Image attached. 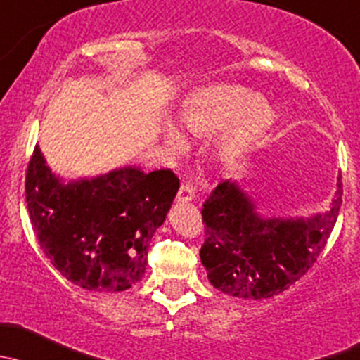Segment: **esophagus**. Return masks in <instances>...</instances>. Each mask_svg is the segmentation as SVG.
Returning <instances> with one entry per match:
<instances>
[{
    "label": "esophagus",
    "instance_id": "esophagus-1",
    "mask_svg": "<svg viewBox=\"0 0 360 360\" xmlns=\"http://www.w3.org/2000/svg\"><path fill=\"white\" fill-rule=\"evenodd\" d=\"M195 195V188L191 184H181L179 188V194H176V202H188L192 201Z\"/></svg>",
    "mask_w": 360,
    "mask_h": 360
}]
</instances>
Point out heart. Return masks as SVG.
Returning a JSON list of instances; mask_svg holds the SVG:
<instances>
[{"label": "heart", "instance_id": "1", "mask_svg": "<svg viewBox=\"0 0 360 360\" xmlns=\"http://www.w3.org/2000/svg\"><path fill=\"white\" fill-rule=\"evenodd\" d=\"M276 120V110L262 102L257 91L240 84H211L184 100L179 117L181 131L172 124L165 126L162 143L172 154H180L185 150L181 132L198 139L221 133L214 143V158L232 165L265 142Z\"/></svg>", "mask_w": 360, "mask_h": 360}]
</instances>
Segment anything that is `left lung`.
Wrapping results in <instances>:
<instances>
[{
    "mask_svg": "<svg viewBox=\"0 0 360 360\" xmlns=\"http://www.w3.org/2000/svg\"><path fill=\"white\" fill-rule=\"evenodd\" d=\"M342 176L328 211L312 217H262L255 199L225 180L202 206L201 262L217 290L236 298L265 300L295 284L324 250L342 206Z\"/></svg>",
    "mask_w": 360,
    "mask_h": 360,
    "instance_id": "1",
    "label": "left lung"
}]
</instances>
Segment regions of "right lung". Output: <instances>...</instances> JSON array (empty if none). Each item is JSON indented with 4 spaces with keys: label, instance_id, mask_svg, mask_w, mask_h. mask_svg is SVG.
<instances>
[{
    "label": "right lung",
    "instance_id": "right-lung-1",
    "mask_svg": "<svg viewBox=\"0 0 360 360\" xmlns=\"http://www.w3.org/2000/svg\"><path fill=\"white\" fill-rule=\"evenodd\" d=\"M179 187L172 169L135 166L65 181L36 146L25 201L39 246L65 279L90 291H124L146 274L150 240Z\"/></svg>",
    "mask_w": 360,
    "mask_h": 360
}]
</instances>
